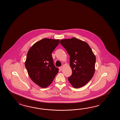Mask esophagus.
Instances as JSON below:
<instances>
[{"mask_svg": "<svg viewBox=\"0 0 120 120\" xmlns=\"http://www.w3.org/2000/svg\"><path fill=\"white\" fill-rule=\"evenodd\" d=\"M59 69L60 70H61L62 69V66H60V67H59Z\"/></svg>", "mask_w": 120, "mask_h": 120, "instance_id": "esophagus-1", "label": "esophagus"}]
</instances>
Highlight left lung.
<instances>
[{"mask_svg": "<svg viewBox=\"0 0 120 120\" xmlns=\"http://www.w3.org/2000/svg\"><path fill=\"white\" fill-rule=\"evenodd\" d=\"M60 43L70 56L72 74L68 78L73 87H83L91 79L95 72L96 57L88 44L75 38L62 39Z\"/></svg>", "mask_w": 120, "mask_h": 120, "instance_id": "1", "label": "left lung"}]
</instances>
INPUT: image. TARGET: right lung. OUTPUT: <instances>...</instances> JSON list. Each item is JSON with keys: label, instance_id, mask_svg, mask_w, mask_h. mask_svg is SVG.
I'll list each match as a JSON object with an SVG mask.
<instances>
[{"label": "right lung", "instance_id": "right-lung-1", "mask_svg": "<svg viewBox=\"0 0 120 120\" xmlns=\"http://www.w3.org/2000/svg\"><path fill=\"white\" fill-rule=\"evenodd\" d=\"M59 42V39L44 38L34 44L28 51L26 68L31 80L41 87L51 84L58 72L51 54Z\"/></svg>", "mask_w": 120, "mask_h": 120}]
</instances>
